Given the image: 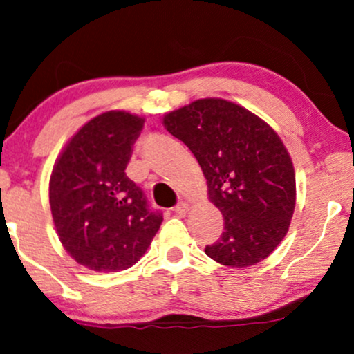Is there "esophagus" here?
Wrapping results in <instances>:
<instances>
[{"label": "esophagus", "instance_id": "obj_1", "mask_svg": "<svg viewBox=\"0 0 354 354\" xmlns=\"http://www.w3.org/2000/svg\"><path fill=\"white\" fill-rule=\"evenodd\" d=\"M174 212H176V215L185 216L187 212H189V205H187L186 202H180V204L174 207Z\"/></svg>", "mask_w": 354, "mask_h": 354}]
</instances>
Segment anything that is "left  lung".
I'll return each mask as SVG.
<instances>
[{
	"label": "left lung",
	"mask_w": 354,
	"mask_h": 354,
	"mask_svg": "<svg viewBox=\"0 0 354 354\" xmlns=\"http://www.w3.org/2000/svg\"><path fill=\"white\" fill-rule=\"evenodd\" d=\"M199 162L225 232L205 254L221 266H256L288 233L296 204L291 157L262 118L223 98H199L163 116Z\"/></svg>",
	"instance_id": "8db88e82"
}]
</instances>
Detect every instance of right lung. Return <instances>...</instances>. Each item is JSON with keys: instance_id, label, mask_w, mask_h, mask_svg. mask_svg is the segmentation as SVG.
Segmentation results:
<instances>
[{"instance_id": "1", "label": "right lung", "mask_w": 354, "mask_h": 354, "mask_svg": "<svg viewBox=\"0 0 354 354\" xmlns=\"http://www.w3.org/2000/svg\"><path fill=\"white\" fill-rule=\"evenodd\" d=\"M144 118L111 110L68 140L50 176V207L66 252L93 272H120L144 256L162 215L126 176Z\"/></svg>"}]
</instances>
